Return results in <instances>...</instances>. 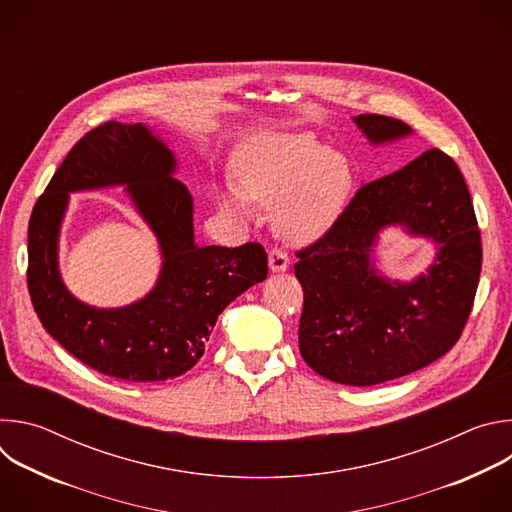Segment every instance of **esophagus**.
Returning <instances> with one entry per match:
<instances>
[{"instance_id": "esophagus-1", "label": "esophagus", "mask_w": 512, "mask_h": 512, "mask_svg": "<svg viewBox=\"0 0 512 512\" xmlns=\"http://www.w3.org/2000/svg\"><path fill=\"white\" fill-rule=\"evenodd\" d=\"M287 267H289V257L283 251H279V249H271L269 251V269L273 273H281Z\"/></svg>"}]
</instances>
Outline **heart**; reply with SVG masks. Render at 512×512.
Instances as JSON below:
<instances>
[{"instance_id":"heart-1","label":"heart","mask_w":512,"mask_h":512,"mask_svg":"<svg viewBox=\"0 0 512 512\" xmlns=\"http://www.w3.org/2000/svg\"><path fill=\"white\" fill-rule=\"evenodd\" d=\"M239 186L223 184L221 204L251 218V200L273 207L275 231L289 243L320 239L340 216L352 188L346 160L306 133H267L237 166Z\"/></svg>"}]
</instances>
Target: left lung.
<instances>
[{
  "mask_svg": "<svg viewBox=\"0 0 512 512\" xmlns=\"http://www.w3.org/2000/svg\"><path fill=\"white\" fill-rule=\"evenodd\" d=\"M354 125L385 145L413 129L393 117L356 115ZM399 226L427 238L434 261L411 282L376 267L380 233ZM304 287L300 352L340 385L369 387L415 373L444 356L470 316L482 269L480 231L456 162L427 150L405 168L360 186L332 229L298 253Z\"/></svg>",
  "mask_w": 512,
  "mask_h": 512,
  "instance_id": "1",
  "label": "left lung"
}]
</instances>
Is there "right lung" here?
<instances>
[{
  "label": "right lung",
  "mask_w": 512,
  "mask_h": 512,
  "mask_svg": "<svg viewBox=\"0 0 512 512\" xmlns=\"http://www.w3.org/2000/svg\"><path fill=\"white\" fill-rule=\"evenodd\" d=\"M176 170V154L152 127L109 121L68 152L30 216L28 289L44 330L87 367L129 383L190 371L218 314L267 277L259 243L235 249L196 243L194 200ZM119 185L159 239L163 267L141 301L97 309L72 297L61 281L59 229L72 191Z\"/></svg>",
  "instance_id": "add662e5"
}]
</instances>
